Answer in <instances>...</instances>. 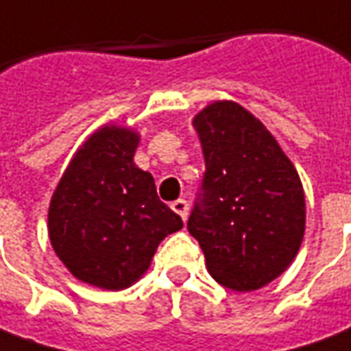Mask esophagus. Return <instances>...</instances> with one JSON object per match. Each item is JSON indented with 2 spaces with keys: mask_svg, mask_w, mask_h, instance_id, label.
I'll return each mask as SVG.
<instances>
[{
  "mask_svg": "<svg viewBox=\"0 0 351 351\" xmlns=\"http://www.w3.org/2000/svg\"><path fill=\"white\" fill-rule=\"evenodd\" d=\"M171 210L185 221V219H187V214H189V204H187V200L183 199L173 200V202H171Z\"/></svg>",
  "mask_w": 351,
  "mask_h": 351,
  "instance_id": "34e87169",
  "label": "esophagus"
}]
</instances>
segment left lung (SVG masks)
Returning a JSON list of instances; mask_svg holds the SVG:
<instances>
[{"instance_id":"1","label":"left lung","mask_w":351,"mask_h":351,"mask_svg":"<svg viewBox=\"0 0 351 351\" xmlns=\"http://www.w3.org/2000/svg\"><path fill=\"white\" fill-rule=\"evenodd\" d=\"M193 125L206 171L187 229L219 285L258 291L300 250L306 231L300 176L269 130L235 101L210 103Z\"/></svg>"}]
</instances>
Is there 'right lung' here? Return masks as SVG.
<instances>
[{"label": "right lung", "mask_w": 351, "mask_h": 351, "mask_svg": "<svg viewBox=\"0 0 351 351\" xmlns=\"http://www.w3.org/2000/svg\"><path fill=\"white\" fill-rule=\"evenodd\" d=\"M139 134L101 125L74 152L47 212L49 241L78 281L122 291L143 277L164 237L183 227L149 171L134 162Z\"/></svg>", "instance_id": "obj_1"}]
</instances>
